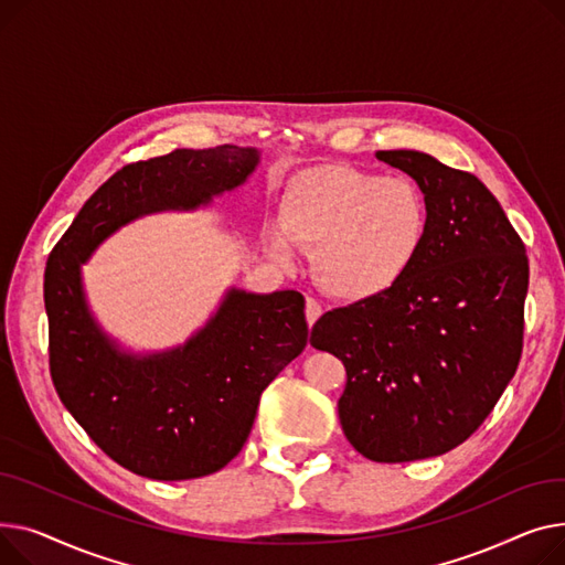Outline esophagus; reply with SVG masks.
Listing matches in <instances>:
<instances>
[{
	"instance_id": "esophagus-1",
	"label": "esophagus",
	"mask_w": 565,
	"mask_h": 565,
	"mask_svg": "<svg viewBox=\"0 0 565 565\" xmlns=\"http://www.w3.org/2000/svg\"><path fill=\"white\" fill-rule=\"evenodd\" d=\"M321 317V306L315 301L312 296L306 298V319H308V326L312 328V323Z\"/></svg>"
}]
</instances>
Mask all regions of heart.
<instances>
[{
    "label": "heart",
    "instance_id": "1",
    "mask_svg": "<svg viewBox=\"0 0 565 565\" xmlns=\"http://www.w3.org/2000/svg\"><path fill=\"white\" fill-rule=\"evenodd\" d=\"M269 250L289 259V239L315 250L319 285L342 301H367L399 282L428 235V205L408 178H383L344 163L298 173L282 195Z\"/></svg>",
    "mask_w": 565,
    "mask_h": 565
}]
</instances>
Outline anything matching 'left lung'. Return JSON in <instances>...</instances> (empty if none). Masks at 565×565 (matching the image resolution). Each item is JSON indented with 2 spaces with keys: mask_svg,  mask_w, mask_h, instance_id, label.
<instances>
[{
  "mask_svg": "<svg viewBox=\"0 0 565 565\" xmlns=\"http://www.w3.org/2000/svg\"><path fill=\"white\" fill-rule=\"evenodd\" d=\"M376 159L422 189L430 223L419 257L390 291L333 308L310 344L347 370V440L376 462L440 456L490 415L522 355L529 259L486 184L417 150Z\"/></svg>",
  "mask_w": 565,
  "mask_h": 565,
  "instance_id": "8db88e82",
  "label": "left lung"
}]
</instances>
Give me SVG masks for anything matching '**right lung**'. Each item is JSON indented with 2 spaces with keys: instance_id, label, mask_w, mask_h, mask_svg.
I'll list each match as a JSON object with an SVG mask.
<instances>
[{
  "instance_id": "obj_1",
  "label": "right lung",
  "mask_w": 565,
  "mask_h": 565,
  "mask_svg": "<svg viewBox=\"0 0 565 565\" xmlns=\"http://www.w3.org/2000/svg\"><path fill=\"white\" fill-rule=\"evenodd\" d=\"M257 150L180 148L131 161L99 186L52 248L45 267L50 374L58 399L120 468L157 481L198 479L235 458L259 396L308 344L303 296L232 289L186 347L131 358L93 323L79 264L111 232L157 210H193L239 186Z\"/></svg>"
}]
</instances>
